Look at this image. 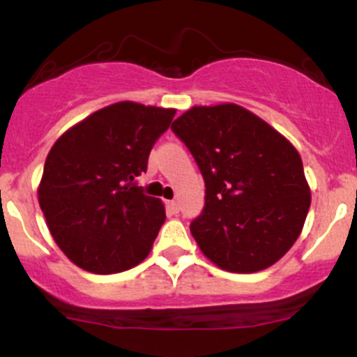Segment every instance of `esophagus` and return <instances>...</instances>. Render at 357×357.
<instances>
[{
	"instance_id": "esophagus-1",
	"label": "esophagus",
	"mask_w": 357,
	"mask_h": 357,
	"mask_svg": "<svg viewBox=\"0 0 357 357\" xmlns=\"http://www.w3.org/2000/svg\"><path fill=\"white\" fill-rule=\"evenodd\" d=\"M167 208L171 210V213H178L179 212V204H178V202H174V200L167 202Z\"/></svg>"
}]
</instances>
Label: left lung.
<instances>
[{
  "label": "left lung",
  "mask_w": 357,
  "mask_h": 357,
  "mask_svg": "<svg viewBox=\"0 0 357 357\" xmlns=\"http://www.w3.org/2000/svg\"><path fill=\"white\" fill-rule=\"evenodd\" d=\"M171 130L205 181L204 212L190 231L219 268H268L301 234L311 193L303 160L286 137L238 104L193 106Z\"/></svg>",
  "instance_id": "left-lung-1"
}]
</instances>
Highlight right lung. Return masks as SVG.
Segmentation results:
<instances>
[{
    "mask_svg": "<svg viewBox=\"0 0 357 357\" xmlns=\"http://www.w3.org/2000/svg\"><path fill=\"white\" fill-rule=\"evenodd\" d=\"M174 114L123 100L92 112L52 145L37 195L52 239L77 267L107 275L147 258L166 210L135 179Z\"/></svg>",
    "mask_w": 357,
    "mask_h": 357,
    "instance_id": "right-lung-1",
    "label": "right lung"
}]
</instances>
